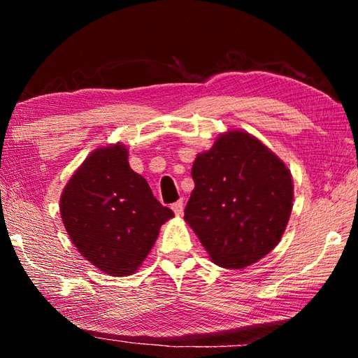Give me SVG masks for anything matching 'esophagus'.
<instances>
[{
  "label": "esophagus",
  "mask_w": 358,
  "mask_h": 358,
  "mask_svg": "<svg viewBox=\"0 0 358 358\" xmlns=\"http://www.w3.org/2000/svg\"><path fill=\"white\" fill-rule=\"evenodd\" d=\"M172 210L177 216L183 215V201H177L175 203H172Z\"/></svg>",
  "instance_id": "esophagus-1"
}]
</instances>
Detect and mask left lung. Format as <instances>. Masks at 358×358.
I'll return each mask as SVG.
<instances>
[{"label": "left lung", "mask_w": 358, "mask_h": 358, "mask_svg": "<svg viewBox=\"0 0 358 358\" xmlns=\"http://www.w3.org/2000/svg\"><path fill=\"white\" fill-rule=\"evenodd\" d=\"M194 191L185 220L211 260L245 268L281 240L292 211L289 169L243 131H230L192 164Z\"/></svg>", "instance_id": "left-lung-1"}]
</instances>
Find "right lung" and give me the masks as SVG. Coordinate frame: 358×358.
I'll return each instance as SVG.
<instances>
[{"label": "right lung", "instance_id": "obj_1", "mask_svg": "<svg viewBox=\"0 0 358 358\" xmlns=\"http://www.w3.org/2000/svg\"><path fill=\"white\" fill-rule=\"evenodd\" d=\"M59 211L82 256L112 276L136 273L173 211L129 167L123 145L93 151L66 185Z\"/></svg>", "mask_w": 358, "mask_h": 358}]
</instances>
